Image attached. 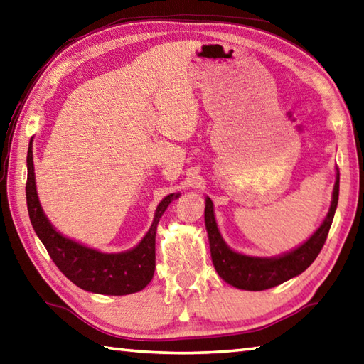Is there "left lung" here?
<instances>
[{
	"label": "left lung",
	"mask_w": 364,
	"mask_h": 364,
	"mask_svg": "<svg viewBox=\"0 0 364 364\" xmlns=\"http://www.w3.org/2000/svg\"><path fill=\"white\" fill-rule=\"evenodd\" d=\"M338 195H340V171L336 174L332 205H330L327 218L321 224V228L302 246L277 258L249 257L232 250L221 238L213 215V203L210 200V198H207L205 228L208 233L212 262L216 272L232 287L247 289V291H262V289L277 287L299 276V274L304 272L316 260L322 246L326 243L338 205Z\"/></svg>",
	"instance_id": "8db88e82"
}]
</instances>
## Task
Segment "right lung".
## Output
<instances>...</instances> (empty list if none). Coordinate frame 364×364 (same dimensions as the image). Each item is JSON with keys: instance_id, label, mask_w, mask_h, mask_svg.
Returning a JSON list of instances; mask_svg holds the SVG:
<instances>
[{"instance_id": "add662e5", "label": "right lung", "mask_w": 364, "mask_h": 364, "mask_svg": "<svg viewBox=\"0 0 364 364\" xmlns=\"http://www.w3.org/2000/svg\"><path fill=\"white\" fill-rule=\"evenodd\" d=\"M26 161V203L31 224L63 276L85 291L109 296L132 294L146 287L156 269V230L159 220L169 203L179 195H168L159 204L154 223L139 246L121 254H102L60 235L46 220L36 190L32 140Z\"/></svg>"}]
</instances>
